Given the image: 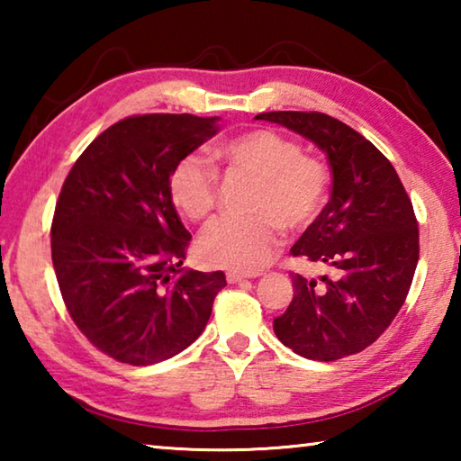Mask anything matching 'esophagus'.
Wrapping results in <instances>:
<instances>
[{
    "label": "esophagus",
    "instance_id": "34e87169",
    "mask_svg": "<svg viewBox=\"0 0 461 461\" xmlns=\"http://www.w3.org/2000/svg\"><path fill=\"white\" fill-rule=\"evenodd\" d=\"M225 278H228V283H241V280L246 278H252V275H244V272H238V270H230L228 275H225Z\"/></svg>",
    "mask_w": 461,
    "mask_h": 461
}]
</instances>
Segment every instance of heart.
<instances>
[{
	"label": "heart",
	"mask_w": 461,
	"mask_h": 461,
	"mask_svg": "<svg viewBox=\"0 0 461 461\" xmlns=\"http://www.w3.org/2000/svg\"><path fill=\"white\" fill-rule=\"evenodd\" d=\"M231 168L258 178L248 209L203 231L199 254L212 267L254 272L272 260L280 244V225L299 231L313 223L327 201L330 168L301 144L275 130H249L217 148ZM215 167L205 156L189 154L170 170V201L186 220L205 221L217 207Z\"/></svg>",
	"instance_id": "obj_1"
}]
</instances>
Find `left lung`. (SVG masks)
<instances>
[{
  "instance_id": "obj_1",
  "label": "left lung",
  "mask_w": 461,
  "mask_h": 461,
  "mask_svg": "<svg viewBox=\"0 0 461 461\" xmlns=\"http://www.w3.org/2000/svg\"><path fill=\"white\" fill-rule=\"evenodd\" d=\"M256 120L311 140L333 175L330 201L291 248L331 275H293L294 294L275 319L276 338L319 362L362 352L393 323L415 276L419 228L409 194L386 156L331 115L268 112Z\"/></svg>"
}]
</instances>
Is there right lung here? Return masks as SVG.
I'll return each instance as SVG.
<instances>
[{
  "label": "right lung",
  "mask_w": 461,
  "mask_h": 461,
  "mask_svg": "<svg viewBox=\"0 0 461 461\" xmlns=\"http://www.w3.org/2000/svg\"><path fill=\"white\" fill-rule=\"evenodd\" d=\"M220 118L131 115L77 158L50 228L52 264L75 325L113 360L148 366L183 352L212 317L225 275L181 268L191 233L170 170L217 134Z\"/></svg>",
  "instance_id": "right-lung-1"
}]
</instances>
